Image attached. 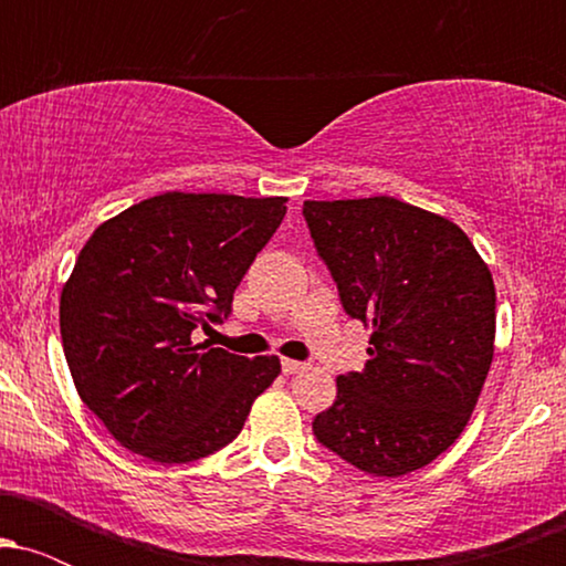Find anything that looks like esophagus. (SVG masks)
Listing matches in <instances>:
<instances>
[{
	"label": "esophagus",
	"mask_w": 566,
	"mask_h": 566,
	"mask_svg": "<svg viewBox=\"0 0 566 566\" xmlns=\"http://www.w3.org/2000/svg\"><path fill=\"white\" fill-rule=\"evenodd\" d=\"M301 369H305L303 361H295V359H282V373H284V375H295V373H301Z\"/></svg>",
	"instance_id": "obj_1"
}]
</instances>
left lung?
<instances>
[{
    "label": "left lung",
    "mask_w": 566,
    "mask_h": 566,
    "mask_svg": "<svg viewBox=\"0 0 566 566\" xmlns=\"http://www.w3.org/2000/svg\"><path fill=\"white\" fill-rule=\"evenodd\" d=\"M303 216L346 314L373 329L316 439L373 476L423 469L469 426L495 356L490 269L460 226L394 197L305 201Z\"/></svg>",
    "instance_id": "obj_1"
}]
</instances>
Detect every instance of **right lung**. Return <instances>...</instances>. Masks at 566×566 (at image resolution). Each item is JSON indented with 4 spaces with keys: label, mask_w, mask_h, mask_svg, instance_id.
I'll use <instances>...</instances> for the list:
<instances>
[{
    "label": "right lung",
    "mask_w": 566,
    "mask_h": 566,
    "mask_svg": "<svg viewBox=\"0 0 566 566\" xmlns=\"http://www.w3.org/2000/svg\"><path fill=\"white\" fill-rule=\"evenodd\" d=\"M287 197L167 191L93 231L61 292V337L82 401L154 463H191L242 431L279 356L193 343L274 237Z\"/></svg>",
    "instance_id": "right-lung-1"
}]
</instances>
